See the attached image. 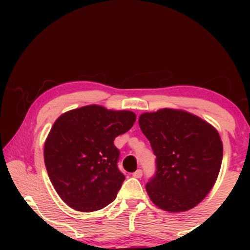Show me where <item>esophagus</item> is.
I'll list each match as a JSON object with an SVG mask.
<instances>
[{"label": "esophagus", "instance_id": "obj_1", "mask_svg": "<svg viewBox=\"0 0 250 250\" xmlns=\"http://www.w3.org/2000/svg\"><path fill=\"white\" fill-rule=\"evenodd\" d=\"M142 170H141V169H137V170L136 171H135V173L133 174V176L134 177H137V179H140V177H141L142 176Z\"/></svg>", "mask_w": 250, "mask_h": 250}]
</instances>
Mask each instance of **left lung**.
Wrapping results in <instances>:
<instances>
[{
  "mask_svg": "<svg viewBox=\"0 0 250 250\" xmlns=\"http://www.w3.org/2000/svg\"><path fill=\"white\" fill-rule=\"evenodd\" d=\"M139 125L156 156V171L146 185L150 200L171 213L199 205L222 162L216 129L193 114L167 108L142 114Z\"/></svg>",
  "mask_w": 250,
  "mask_h": 250,
  "instance_id": "1",
  "label": "left lung"
}]
</instances>
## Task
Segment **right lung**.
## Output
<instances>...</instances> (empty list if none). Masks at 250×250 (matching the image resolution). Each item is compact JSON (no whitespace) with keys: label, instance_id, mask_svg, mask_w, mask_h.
Segmentation results:
<instances>
[{"label":"right lung","instance_id":"right-lung-1","mask_svg":"<svg viewBox=\"0 0 250 250\" xmlns=\"http://www.w3.org/2000/svg\"><path fill=\"white\" fill-rule=\"evenodd\" d=\"M136 115L87 105L56 120L44 143V163L60 197L79 211H95L115 200L125 175L114 145Z\"/></svg>","mask_w":250,"mask_h":250}]
</instances>
